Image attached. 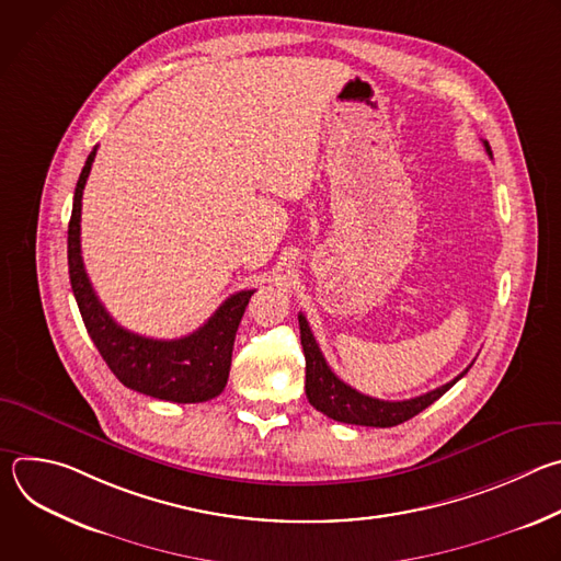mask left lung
I'll return each instance as SVG.
<instances>
[{"mask_svg":"<svg viewBox=\"0 0 561 561\" xmlns=\"http://www.w3.org/2000/svg\"><path fill=\"white\" fill-rule=\"evenodd\" d=\"M484 148L493 157V150L486 139H484ZM299 335H301V346H304V357H306V397H308V402L319 413H324L327 417H331L335 422H344V424H355V426L390 428V426L409 422L411 417H415L417 413L428 409L433 402H437V399L450 386H455L472 366L470 364L455 379H450L448 383H444L426 394L404 399V402H383V399L368 397V394L355 390L353 386L342 381L331 370V366L327 364L322 351H319V346L310 333V327L306 322V317L301 312H299Z\"/></svg>","mask_w":561,"mask_h":561,"instance_id":"8db88e82","label":"left lung"}]
</instances>
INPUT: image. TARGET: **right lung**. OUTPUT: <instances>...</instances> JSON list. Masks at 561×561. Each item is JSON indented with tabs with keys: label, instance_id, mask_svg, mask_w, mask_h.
Returning a JSON list of instances; mask_svg holds the SVG:
<instances>
[{
	"label": "right lung",
	"instance_id": "1",
	"mask_svg": "<svg viewBox=\"0 0 561 561\" xmlns=\"http://www.w3.org/2000/svg\"><path fill=\"white\" fill-rule=\"evenodd\" d=\"M95 152L98 146L77 180L68 224V273L84 327L113 375L126 388L178 404L208 402L228 381L234 333L255 290L230 295L202 329L180 340H152L122 329L91 286L82 260V239H79L82 195Z\"/></svg>",
	"mask_w": 561,
	"mask_h": 561
}]
</instances>
